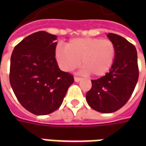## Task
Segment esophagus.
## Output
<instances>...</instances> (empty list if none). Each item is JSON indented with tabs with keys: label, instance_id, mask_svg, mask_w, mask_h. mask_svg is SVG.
I'll use <instances>...</instances> for the list:
<instances>
[{
	"label": "esophagus",
	"instance_id": "obj_1",
	"mask_svg": "<svg viewBox=\"0 0 146 146\" xmlns=\"http://www.w3.org/2000/svg\"><path fill=\"white\" fill-rule=\"evenodd\" d=\"M81 77H78V76H74V80L76 81V82H79V81H80L81 80Z\"/></svg>",
	"mask_w": 146,
	"mask_h": 146
}]
</instances>
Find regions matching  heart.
<instances>
[{"label": "heart", "mask_w": 146, "mask_h": 146, "mask_svg": "<svg viewBox=\"0 0 146 146\" xmlns=\"http://www.w3.org/2000/svg\"><path fill=\"white\" fill-rule=\"evenodd\" d=\"M116 46L109 39L84 37L70 40L66 45H58L54 56L58 66L70 72L84 66L83 73L102 76L109 72L116 57Z\"/></svg>", "instance_id": "obj_1"}]
</instances>
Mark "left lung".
Returning <instances> with one entry per match:
<instances>
[{"instance_id": "obj_1", "label": "left lung", "mask_w": 146, "mask_h": 146, "mask_svg": "<svg viewBox=\"0 0 146 146\" xmlns=\"http://www.w3.org/2000/svg\"><path fill=\"white\" fill-rule=\"evenodd\" d=\"M107 36L116 46L115 60L109 73L92 80V88L86 94L89 106L103 113H113L127 102L139 76L135 45L115 33H108Z\"/></svg>"}]
</instances>
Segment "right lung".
<instances>
[{"mask_svg": "<svg viewBox=\"0 0 146 146\" xmlns=\"http://www.w3.org/2000/svg\"><path fill=\"white\" fill-rule=\"evenodd\" d=\"M57 36L45 31L30 34L12 51L9 80L18 101L35 115L60 107L73 76L60 70L54 56Z\"/></svg>", "mask_w": 146, "mask_h": 146, "instance_id": "right-lung-1", "label": "right lung"}]
</instances>
